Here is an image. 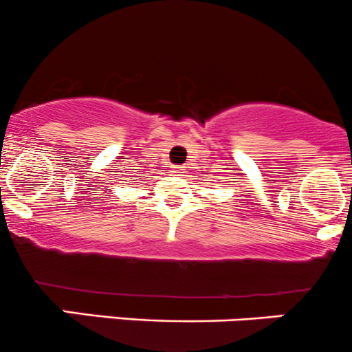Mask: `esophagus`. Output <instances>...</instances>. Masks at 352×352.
Segmentation results:
<instances>
[{
  "label": "esophagus",
  "instance_id": "34e87169",
  "mask_svg": "<svg viewBox=\"0 0 352 352\" xmlns=\"http://www.w3.org/2000/svg\"><path fill=\"white\" fill-rule=\"evenodd\" d=\"M171 173L175 176H184V168H183V166H173Z\"/></svg>",
  "mask_w": 352,
  "mask_h": 352
}]
</instances>
